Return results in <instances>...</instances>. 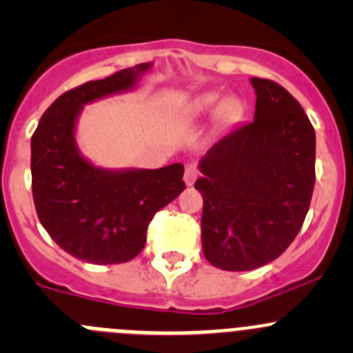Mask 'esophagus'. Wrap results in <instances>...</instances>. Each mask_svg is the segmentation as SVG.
<instances>
[{
	"instance_id": "34e87169",
	"label": "esophagus",
	"mask_w": 353,
	"mask_h": 353,
	"mask_svg": "<svg viewBox=\"0 0 353 353\" xmlns=\"http://www.w3.org/2000/svg\"><path fill=\"white\" fill-rule=\"evenodd\" d=\"M198 165L196 163H186V167H184V183L188 184V186H193L194 181L198 179Z\"/></svg>"
}]
</instances>
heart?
<instances>
[{
  "label": "heart",
  "instance_id": "1",
  "mask_svg": "<svg viewBox=\"0 0 353 353\" xmlns=\"http://www.w3.org/2000/svg\"><path fill=\"white\" fill-rule=\"evenodd\" d=\"M215 101H216V95L215 94L205 95V97H201L198 101L196 109L198 110L210 109L213 104H215ZM239 112H241V102L236 101V99H227V101L222 104V114H223V116L236 117Z\"/></svg>",
  "mask_w": 353,
  "mask_h": 353
}]
</instances>
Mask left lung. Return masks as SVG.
<instances>
[{
    "label": "left lung",
    "mask_w": 353,
    "mask_h": 353,
    "mask_svg": "<svg viewBox=\"0 0 353 353\" xmlns=\"http://www.w3.org/2000/svg\"><path fill=\"white\" fill-rule=\"evenodd\" d=\"M254 121L203 157V254L227 272L279 258L301 230L316 181V133L297 99L273 80L251 78Z\"/></svg>",
    "instance_id": "obj_1"
}]
</instances>
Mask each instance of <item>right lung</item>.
Wrapping results in <instances>:
<instances>
[{
    "mask_svg": "<svg viewBox=\"0 0 353 353\" xmlns=\"http://www.w3.org/2000/svg\"><path fill=\"white\" fill-rule=\"evenodd\" d=\"M150 63L116 71L59 95L32 134L30 169L35 212L68 254L95 265L133 259L147 243L160 208L184 191V165L110 172L88 163L74 145L81 105L133 87Z\"/></svg>",
    "mask_w": 353,
    "mask_h": 353,
    "instance_id": "obj_1",
    "label": "right lung"
}]
</instances>
